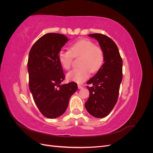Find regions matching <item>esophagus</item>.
<instances>
[{
  "instance_id": "obj_1",
  "label": "esophagus",
  "mask_w": 153,
  "mask_h": 153,
  "mask_svg": "<svg viewBox=\"0 0 153 153\" xmlns=\"http://www.w3.org/2000/svg\"><path fill=\"white\" fill-rule=\"evenodd\" d=\"M78 89H82L83 87H82L81 85L78 84Z\"/></svg>"
}]
</instances>
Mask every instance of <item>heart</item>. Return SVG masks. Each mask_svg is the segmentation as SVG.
Here are the masks:
<instances>
[{
	"instance_id": "heart-1",
	"label": "heart",
	"mask_w": 153,
	"mask_h": 153,
	"mask_svg": "<svg viewBox=\"0 0 153 153\" xmlns=\"http://www.w3.org/2000/svg\"><path fill=\"white\" fill-rule=\"evenodd\" d=\"M73 57H80V67L69 71L67 78L77 83L86 80L89 76V72L94 73L98 71L104 62L103 50L87 39L78 41L69 46V50H61L58 53L59 63L65 69L71 68Z\"/></svg>"
}]
</instances>
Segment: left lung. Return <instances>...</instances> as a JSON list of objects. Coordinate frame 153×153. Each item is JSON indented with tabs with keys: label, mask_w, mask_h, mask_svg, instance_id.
<instances>
[{
	"label": "left lung",
	"mask_w": 153,
	"mask_h": 153,
	"mask_svg": "<svg viewBox=\"0 0 153 153\" xmlns=\"http://www.w3.org/2000/svg\"><path fill=\"white\" fill-rule=\"evenodd\" d=\"M99 42L104 53V63L96 75L87 82L92 87L85 108L92 116L102 118L108 115L116 104L123 79V61L114 41L102 34H91Z\"/></svg>",
	"instance_id": "1"
}]
</instances>
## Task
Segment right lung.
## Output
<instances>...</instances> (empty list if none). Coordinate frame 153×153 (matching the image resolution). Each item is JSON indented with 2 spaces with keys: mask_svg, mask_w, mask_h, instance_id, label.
Masks as SVG:
<instances>
[{
  "mask_svg": "<svg viewBox=\"0 0 153 153\" xmlns=\"http://www.w3.org/2000/svg\"><path fill=\"white\" fill-rule=\"evenodd\" d=\"M68 39L61 34H46L33 45L29 52V89L39 110L47 118L62 115L69 98L78 89L74 82L61 85L65 75L58 60V53Z\"/></svg>",
  "mask_w": 153,
  "mask_h": 153,
  "instance_id": "obj_1",
  "label": "right lung"
}]
</instances>
